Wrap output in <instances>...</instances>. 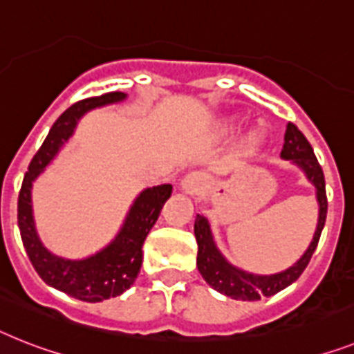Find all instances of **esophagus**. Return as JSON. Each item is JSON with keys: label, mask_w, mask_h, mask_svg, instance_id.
Returning a JSON list of instances; mask_svg holds the SVG:
<instances>
[{"label": "esophagus", "mask_w": 354, "mask_h": 354, "mask_svg": "<svg viewBox=\"0 0 354 354\" xmlns=\"http://www.w3.org/2000/svg\"><path fill=\"white\" fill-rule=\"evenodd\" d=\"M204 186H206V183H204L203 175L197 174V171L188 174L183 180H180V189H183L184 194H188V195L203 194Z\"/></svg>", "instance_id": "esophagus-1"}]
</instances>
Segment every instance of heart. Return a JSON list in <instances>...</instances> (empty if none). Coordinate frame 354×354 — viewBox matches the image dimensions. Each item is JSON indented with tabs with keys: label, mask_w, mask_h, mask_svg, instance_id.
I'll list each match as a JSON object with an SVG mask.
<instances>
[{
	"label": "heart",
	"mask_w": 354,
	"mask_h": 354,
	"mask_svg": "<svg viewBox=\"0 0 354 354\" xmlns=\"http://www.w3.org/2000/svg\"><path fill=\"white\" fill-rule=\"evenodd\" d=\"M264 141V136H262L261 130H251L244 139H242V151L244 156H253L257 153V150L262 146Z\"/></svg>",
	"instance_id": "1"
}]
</instances>
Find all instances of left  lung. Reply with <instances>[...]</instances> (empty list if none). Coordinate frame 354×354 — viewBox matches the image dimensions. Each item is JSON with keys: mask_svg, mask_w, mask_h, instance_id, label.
Returning <instances> with one entry per match:
<instances>
[{"mask_svg": "<svg viewBox=\"0 0 354 354\" xmlns=\"http://www.w3.org/2000/svg\"><path fill=\"white\" fill-rule=\"evenodd\" d=\"M280 157L284 160H291L295 166H299L304 171L306 179L315 186L318 203V223L313 241L308 246V250L304 251V255L299 261L293 266H289L288 270L273 273V275H257V273H250V271L236 268L232 262L226 261V257L221 253V250L213 241L212 226H209L208 218L204 215H197V218H195L194 232L198 244V273L215 291L226 295V297H232L235 300H261V297H271V295L279 293V291L293 284L311 261V257L317 250L320 233L324 230V224H326L328 197H326L324 171L318 165L311 145L293 122H288V127H286L284 146H282Z\"/></svg>", "mask_w": 354, "mask_h": 354, "instance_id": "1", "label": "left lung"}]
</instances>
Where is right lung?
Returning <instances> with one entry per match:
<instances>
[{
  "label": "right lung",
  "instance_id": "1",
  "mask_svg": "<svg viewBox=\"0 0 354 354\" xmlns=\"http://www.w3.org/2000/svg\"><path fill=\"white\" fill-rule=\"evenodd\" d=\"M124 92H112L99 97L83 99L61 113L50 128L45 142L32 159L17 198V226L23 246L37 275L52 288L83 302H101L122 295L136 282L142 264V244L150 233L165 203L171 195V184L142 189L128 209L118 235L103 250L84 259H65L46 250L36 232L32 212V184L52 162L74 133L77 121L93 108L121 103Z\"/></svg>",
  "mask_w": 354,
  "mask_h": 354
}]
</instances>
